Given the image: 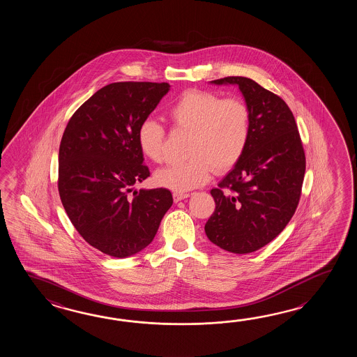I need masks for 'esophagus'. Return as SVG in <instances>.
<instances>
[{
  "label": "esophagus",
  "mask_w": 357,
  "mask_h": 357,
  "mask_svg": "<svg viewBox=\"0 0 357 357\" xmlns=\"http://www.w3.org/2000/svg\"><path fill=\"white\" fill-rule=\"evenodd\" d=\"M190 194H182V192H174V200H175V203L177 202H181L183 199H186V197H189Z\"/></svg>",
  "instance_id": "34e87169"
}]
</instances>
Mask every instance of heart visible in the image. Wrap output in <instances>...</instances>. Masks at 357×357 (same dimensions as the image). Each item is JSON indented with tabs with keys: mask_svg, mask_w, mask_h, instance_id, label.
I'll use <instances>...</instances> for the list:
<instances>
[{
	"mask_svg": "<svg viewBox=\"0 0 357 357\" xmlns=\"http://www.w3.org/2000/svg\"><path fill=\"white\" fill-rule=\"evenodd\" d=\"M176 129L191 132L189 160L162 168L155 176L160 188L175 192L195 189L211 178V174L227 172L237 165L251 137V109L241 97L222 98L213 91L182 93L168 109ZM166 130L154 119H145L137 128V144L148 160H163Z\"/></svg>",
	"mask_w": 357,
	"mask_h": 357,
	"instance_id": "b5f03b06",
	"label": "heart"
}]
</instances>
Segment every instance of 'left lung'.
I'll use <instances>...</instances> for the list:
<instances>
[{
	"label": "left lung",
	"mask_w": 357,
	"mask_h": 357,
	"mask_svg": "<svg viewBox=\"0 0 357 357\" xmlns=\"http://www.w3.org/2000/svg\"><path fill=\"white\" fill-rule=\"evenodd\" d=\"M211 83L238 85L251 109V137L241 160L211 190L215 209L205 234L223 250L248 254L274 240L295 214L305 152L295 117L281 97L243 76Z\"/></svg>",
	"instance_id": "left-lung-1"
}]
</instances>
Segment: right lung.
Returning <instances> with one entry per match:
<instances>
[{
  "instance_id": "right-lung-1",
  "label": "right lung",
  "mask_w": 357,
  "mask_h": 357,
  "mask_svg": "<svg viewBox=\"0 0 357 357\" xmlns=\"http://www.w3.org/2000/svg\"><path fill=\"white\" fill-rule=\"evenodd\" d=\"M168 91V83L108 84L76 109L61 139L62 205L84 240L109 257L146 248L174 203L163 188L132 190L151 175L137 128Z\"/></svg>"
}]
</instances>
